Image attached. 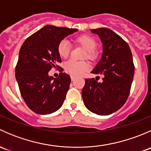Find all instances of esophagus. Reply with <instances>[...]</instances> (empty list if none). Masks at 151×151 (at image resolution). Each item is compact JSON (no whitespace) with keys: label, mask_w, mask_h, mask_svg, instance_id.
Segmentation results:
<instances>
[{"label":"esophagus","mask_w":151,"mask_h":151,"mask_svg":"<svg viewBox=\"0 0 151 151\" xmlns=\"http://www.w3.org/2000/svg\"><path fill=\"white\" fill-rule=\"evenodd\" d=\"M71 81H74L75 80V77L74 76H71Z\"/></svg>","instance_id":"obj_1"}]
</instances>
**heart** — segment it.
Masks as SVG:
<instances>
[{
    "label": "heart",
    "instance_id": "heart-1",
    "mask_svg": "<svg viewBox=\"0 0 151 151\" xmlns=\"http://www.w3.org/2000/svg\"><path fill=\"white\" fill-rule=\"evenodd\" d=\"M75 43L81 45L86 50V56L88 58L93 59L95 58L96 52L94 51L96 47V42L92 36L89 35H82L74 40ZM58 53L62 58H66L69 55L71 45L66 40H62L58 45ZM64 68L66 72L72 76L83 75L86 71L89 69V65L85 61H76L69 60L64 64Z\"/></svg>",
    "mask_w": 151,
    "mask_h": 151
}]
</instances>
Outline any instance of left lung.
<instances>
[{"label":"left lung","instance_id":"left-lung-1","mask_svg":"<svg viewBox=\"0 0 151 151\" xmlns=\"http://www.w3.org/2000/svg\"><path fill=\"white\" fill-rule=\"evenodd\" d=\"M102 44V55L91 71L103 75L102 82L85 79L82 91L87 109L99 115H108L121 109L127 100L134 74L132 52L129 45L112 30L91 29Z\"/></svg>","mask_w":151,"mask_h":151}]
</instances>
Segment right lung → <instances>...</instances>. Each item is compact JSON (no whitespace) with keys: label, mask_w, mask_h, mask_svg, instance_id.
Returning a JSON list of instances; mask_svg holds the SVG:
<instances>
[{"label":"right lung","mask_w":151,"mask_h":151,"mask_svg":"<svg viewBox=\"0 0 151 151\" xmlns=\"http://www.w3.org/2000/svg\"><path fill=\"white\" fill-rule=\"evenodd\" d=\"M77 31L75 28L48 25L32 34L22 44L15 77L24 101L36 113L51 114L63 105L71 78L64 72L54 78L49 75V71L61 62L57 50L58 44Z\"/></svg>","instance_id":"1"}]
</instances>
